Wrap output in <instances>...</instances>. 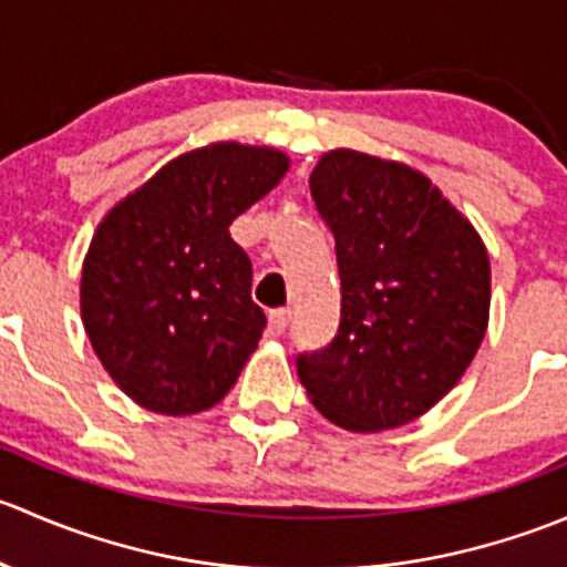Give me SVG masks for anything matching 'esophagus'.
Listing matches in <instances>:
<instances>
[{
  "mask_svg": "<svg viewBox=\"0 0 567 567\" xmlns=\"http://www.w3.org/2000/svg\"><path fill=\"white\" fill-rule=\"evenodd\" d=\"M288 320H290V310H271L268 312V329H271V334H282L285 329H288Z\"/></svg>",
  "mask_w": 567,
  "mask_h": 567,
  "instance_id": "34e87169",
  "label": "esophagus"
}]
</instances>
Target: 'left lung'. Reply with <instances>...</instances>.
<instances>
[{
    "instance_id": "8db88e82",
    "label": "left lung",
    "mask_w": 567,
    "mask_h": 567,
    "mask_svg": "<svg viewBox=\"0 0 567 567\" xmlns=\"http://www.w3.org/2000/svg\"><path fill=\"white\" fill-rule=\"evenodd\" d=\"M334 233L340 329L296 359L312 405L375 433L414 422L472 364L491 310V262L472 221L409 164L337 147L310 175Z\"/></svg>"
}]
</instances>
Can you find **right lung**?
I'll list each match as a JSON object with an SVG mask.
<instances>
[{
  "label": "right lung",
  "mask_w": 567,
  "mask_h": 567,
  "mask_svg": "<svg viewBox=\"0 0 567 567\" xmlns=\"http://www.w3.org/2000/svg\"><path fill=\"white\" fill-rule=\"evenodd\" d=\"M288 167L277 147L214 142L164 164L101 219L82 266V323L142 409L197 414L238 381L266 316L230 225Z\"/></svg>",
  "instance_id": "right-lung-1"
}]
</instances>
